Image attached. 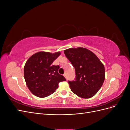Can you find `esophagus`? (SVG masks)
Here are the masks:
<instances>
[{
  "instance_id": "34e87169",
  "label": "esophagus",
  "mask_w": 130,
  "mask_h": 130,
  "mask_svg": "<svg viewBox=\"0 0 130 130\" xmlns=\"http://www.w3.org/2000/svg\"><path fill=\"white\" fill-rule=\"evenodd\" d=\"M63 76H64L67 78V77H66V73H64V74H63Z\"/></svg>"
}]
</instances>
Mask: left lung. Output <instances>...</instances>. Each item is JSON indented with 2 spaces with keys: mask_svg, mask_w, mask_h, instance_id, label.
Wrapping results in <instances>:
<instances>
[{
  "mask_svg": "<svg viewBox=\"0 0 130 130\" xmlns=\"http://www.w3.org/2000/svg\"><path fill=\"white\" fill-rule=\"evenodd\" d=\"M64 53L75 70V80L68 81L72 91L85 99L95 95L105 80L104 64L91 51L82 47L69 48Z\"/></svg>",
  "mask_w": 130,
  "mask_h": 130,
  "instance_id": "8db88e82",
  "label": "left lung"
}]
</instances>
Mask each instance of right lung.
<instances>
[{"mask_svg":"<svg viewBox=\"0 0 130 130\" xmlns=\"http://www.w3.org/2000/svg\"><path fill=\"white\" fill-rule=\"evenodd\" d=\"M60 52H40L32 55L27 60L24 68L26 84L30 92L39 98H45L54 93L60 82L65 77L59 74V66L52 65L60 55Z\"/></svg>","mask_w":130,"mask_h":130,"instance_id":"obj_1","label":"right lung"}]
</instances>
